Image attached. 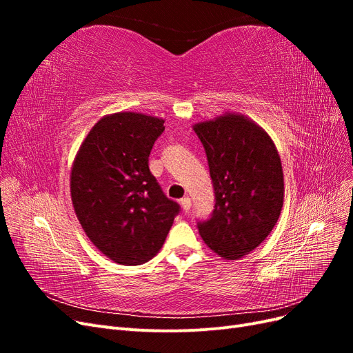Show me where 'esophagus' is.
<instances>
[{"instance_id":"esophagus-1","label":"esophagus","mask_w":353,"mask_h":353,"mask_svg":"<svg viewBox=\"0 0 353 353\" xmlns=\"http://www.w3.org/2000/svg\"><path fill=\"white\" fill-rule=\"evenodd\" d=\"M179 203H181V206H183L184 212H188L191 209V199L190 197H183L179 200Z\"/></svg>"}]
</instances>
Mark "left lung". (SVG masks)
<instances>
[{
    "label": "left lung",
    "instance_id": "obj_1",
    "mask_svg": "<svg viewBox=\"0 0 353 353\" xmlns=\"http://www.w3.org/2000/svg\"><path fill=\"white\" fill-rule=\"evenodd\" d=\"M215 188L212 218L199 223L208 248L237 261L270 236L284 203V175L270 134L250 117L225 112L193 125Z\"/></svg>",
    "mask_w": 353,
    "mask_h": 353
}]
</instances>
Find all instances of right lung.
<instances>
[{"label": "right lung", "mask_w": 353, "mask_h": 353, "mask_svg": "<svg viewBox=\"0 0 353 353\" xmlns=\"http://www.w3.org/2000/svg\"><path fill=\"white\" fill-rule=\"evenodd\" d=\"M163 123L137 112L105 114L73 160L70 197L77 218L95 248L119 265L153 259L179 212L148 169Z\"/></svg>", "instance_id": "add662e5"}]
</instances>
